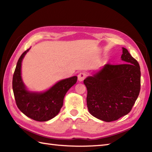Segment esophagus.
Masks as SVG:
<instances>
[{"mask_svg": "<svg viewBox=\"0 0 152 152\" xmlns=\"http://www.w3.org/2000/svg\"><path fill=\"white\" fill-rule=\"evenodd\" d=\"M86 76H87L86 73H85V72H80L78 75V81H80V82L83 81V80L86 78Z\"/></svg>", "mask_w": 152, "mask_h": 152, "instance_id": "obj_1", "label": "esophagus"}]
</instances>
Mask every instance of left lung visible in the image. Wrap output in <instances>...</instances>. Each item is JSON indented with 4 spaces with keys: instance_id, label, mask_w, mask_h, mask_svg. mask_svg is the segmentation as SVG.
<instances>
[{
    "instance_id": "8db88e82",
    "label": "left lung",
    "mask_w": 152,
    "mask_h": 152,
    "mask_svg": "<svg viewBox=\"0 0 152 152\" xmlns=\"http://www.w3.org/2000/svg\"><path fill=\"white\" fill-rule=\"evenodd\" d=\"M121 64H106L83 80L88 90L87 105L90 114L106 122L115 121L129 113L140 90V68L123 48Z\"/></svg>"
}]
</instances>
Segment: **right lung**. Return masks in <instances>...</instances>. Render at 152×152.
<instances>
[{
  "mask_svg": "<svg viewBox=\"0 0 152 152\" xmlns=\"http://www.w3.org/2000/svg\"><path fill=\"white\" fill-rule=\"evenodd\" d=\"M29 49L21 54L17 63L13 75V91L16 104L21 112L35 121H46L59 114L64 95L76 83L77 76L61 80L43 93L28 91L22 81L21 67L22 60Z\"/></svg>",
  "mask_w": 152,
  "mask_h": 152,
  "instance_id": "add662e5",
  "label": "right lung"
}]
</instances>
